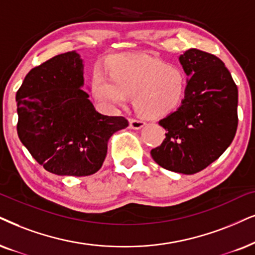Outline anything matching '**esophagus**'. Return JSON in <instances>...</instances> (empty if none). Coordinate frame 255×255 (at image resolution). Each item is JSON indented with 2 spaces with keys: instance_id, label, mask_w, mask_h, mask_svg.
<instances>
[{
  "instance_id": "obj_1",
  "label": "esophagus",
  "mask_w": 255,
  "mask_h": 255,
  "mask_svg": "<svg viewBox=\"0 0 255 255\" xmlns=\"http://www.w3.org/2000/svg\"><path fill=\"white\" fill-rule=\"evenodd\" d=\"M129 126L130 128H133V129H141V128L144 126V122L141 120H136V119H130Z\"/></svg>"
}]
</instances>
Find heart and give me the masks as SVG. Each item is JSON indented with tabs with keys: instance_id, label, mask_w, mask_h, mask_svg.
I'll return each instance as SVG.
<instances>
[{
	"instance_id": "obj_1",
	"label": "heart",
	"mask_w": 255,
	"mask_h": 255,
	"mask_svg": "<svg viewBox=\"0 0 255 255\" xmlns=\"http://www.w3.org/2000/svg\"><path fill=\"white\" fill-rule=\"evenodd\" d=\"M93 74L90 89L94 98L109 108L126 105L134 94V107L146 119H161L175 112L185 101L188 77L178 64L147 55L119 54L108 66Z\"/></svg>"
}]
</instances>
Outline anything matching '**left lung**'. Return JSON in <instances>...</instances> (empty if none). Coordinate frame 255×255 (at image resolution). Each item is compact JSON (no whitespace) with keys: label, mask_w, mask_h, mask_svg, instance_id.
<instances>
[{"label":"left lung","mask_w":255,"mask_h":255,"mask_svg":"<svg viewBox=\"0 0 255 255\" xmlns=\"http://www.w3.org/2000/svg\"><path fill=\"white\" fill-rule=\"evenodd\" d=\"M188 77L182 105L159 121L167 130L150 155L162 168L191 175L202 170L230 147L238 127V87L225 63L195 49L179 57Z\"/></svg>","instance_id":"1"}]
</instances>
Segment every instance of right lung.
Instances as JSON below:
<instances>
[{"instance_id": "obj_1", "label": "right lung", "mask_w": 255, "mask_h": 255, "mask_svg": "<svg viewBox=\"0 0 255 255\" xmlns=\"http://www.w3.org/2000/svg\"><path fill=\"white\" fill-rule=\"evenodd\" d=\"M83 74L80 54L68 51L31 69L16 93L18 137L31 156L56 175L98 172L109 138L128 127L125 118L96 111L82 90Z\"/></svg>"}]
</instances>
